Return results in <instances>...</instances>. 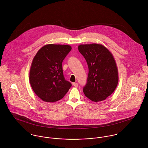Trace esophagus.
Segmentation results:
<instances>
[{"instance_id":"obj_1","label":"esophagus","mask_w":148,"mask_h":148,"mask_svg":"<svg viewBox=\"0 0 148 148\" xmlns=\"http://www.w3.org/2000/svg\"><path fill=\"white\" fill-rule=\"evenodd\" d=\"M73 85L75 87L77 88V87L78 86V84L76 83H73Z\"/></svg>"}]
</instances>
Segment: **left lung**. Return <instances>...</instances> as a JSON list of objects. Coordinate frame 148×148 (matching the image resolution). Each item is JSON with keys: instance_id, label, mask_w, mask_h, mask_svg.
<instances>
[{"instance_id": "1", "label": "left lung", "mask_w": 148, "mask_h": 148, "mask_svg": "<svg viewBox=\"0 0 148 148\" xmlns=\"http://www.w3.org/2000/svg\"><path fill=\"white\" fill-rule=\"evenodd\" d=\"M80 53L88 64L89 73L83 88L86 97L95 102L106 100L116 88L118 69L111 52L102 44H80Z\"/></svg>"}]
</instances>
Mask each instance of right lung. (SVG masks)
<instances>
[{
    "instance_id": "add662e5",
    "label": "right lung",
    "mask_w": 148,
    "mask_h": 148,
    "mask_svg": "<svg viewBox=\"0 0 148 148\" xmlns=\"http://www.w3.org/2000/svg\"><path fill=\"white\" fill-rule=\"evenodd\" d=\"M72 48L69 45L47 44L33 59L29 83L42 101L53 103L61 100L72 86L63 75L62 63Z\"/></svg>"
}]
</instances>
